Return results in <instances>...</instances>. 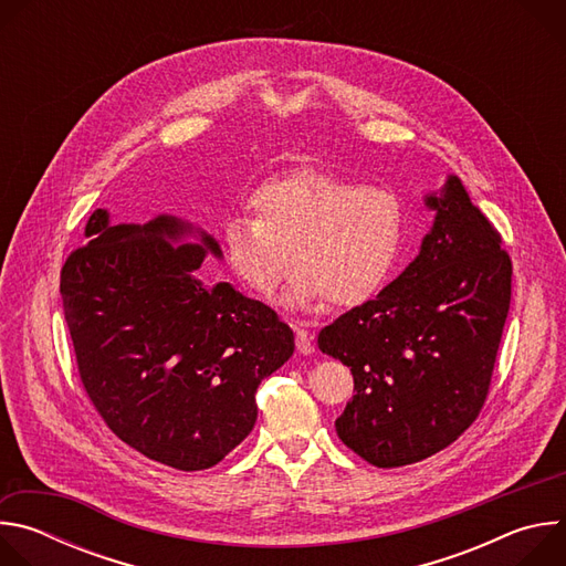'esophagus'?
Segmentation results:
<instances>
[{
	"instance_id": "1",
	"label": "esophagus",
	"mask_w": 566,
	"mask_h": 566,
	"mask_svg": "<svg viewBox=\"0 0 566 566\" xmlns=\"http://www.w3.org/2000/svg\"><path fill=\"white\" fill-rule=\"evenodd\" d=\"M295 345H297V352L304 356L313 352V334L302 325V322L295 327Z\"/></svg>"
}]
</instances>
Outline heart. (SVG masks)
I'll return each instance as SVG.
<instances>
[{
    "instance_id": "obj_1",
    "label": "heart",
    "mask_w": 566,
    "mask_h": 566,
    "mask_svg": "<svg viewBox=\"0 0 566 566\" xmlns=\"http://www.w3.org/2000/svg\"><path fill=\"white\" fill-rule=\"evenodd\" d=\"M253 214L221 223L228 269L260 295H271L297 266L284 302L306 308L329 300L358 306L394 277L410 214L389 186L304 168L264 181L251 195Z\"/></svg>"
}]
</instances>
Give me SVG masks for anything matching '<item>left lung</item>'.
Returning a JSON list of instances; mask_svg holds the SVG:
<instances>
[{
	"instance_id": "8db88e82",
	"label": "left lung",
	"mask_w": 566,
	"mask_h": 566,
	"mask_svg": "<svg viewBox=\"0 0 566 566\" xmlns=\"http://www.w3.org/2000/svg\"><path fill=\"white\" fill-rule=\"evenodd\" d=\"M426 206L437 214L415 262L317 336L354 374L336 432L378 468L428 459L472 426L511 306V258L463 184L448 177Z\"/></svg>"
}]
</instances>
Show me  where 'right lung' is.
<instances>
[{
    "instance_id": "right-lung-1",
    "label": "right lung",
    "mask_w": 566,
    "mask_h": 566,
    "mask_svg": "<svg viewBox=\"0 0 566 566\" xmlns=\"http://www.w3.org/2000/svg\"><path fill=\"white\" fill-rule=\"evenodd\" d=\"M195 228L172 214L109 223L98 208L87 247L60 273L77 374L107 428L136 452L177 470H206L244 441L255 391L295 349L277 313L228 282L195 277L221 249L172 247Z\"/></svg>"
}]
</instances>
